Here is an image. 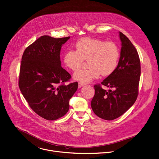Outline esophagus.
<instances>
[{
	"mask_svg": "<svg viewBox=\"0 0 159 159\" xmlns=\"http://www.w3.org/2000/svg\"><path fill=\"white\" fill-rule=\"evenodd\" d=\"M85 83H83V82H79V88H81L82 87V86L85 85Z\"/></svg>",
	"mask_w": 159,
	"mask_h": 159,
	"instance_id": "1",
	"label": "esophagus"
}]
</instances>
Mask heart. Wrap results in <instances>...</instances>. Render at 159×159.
<instances>
[{
    "label": "heart",
    "instance_id": "1",
    "mask_svg": "<svg viewBox=\"0 0 159 159\" xmlns=\"http://www.w3.org/2000/svg\"><path fill=\"white\" fill-rule=\"evenodd\" d=\"M76 51L69 49L63 56L66 67L72 71L79 69L84 60H88L87 69H80L74 74L75 80L81 82H89L97 79L100 74L103 77L111 75L117 69L120 51L113 42L85 37L75 44Z\"/></svg>",
    "mask_w": 159,
    "mask_h": 159
}]
</instances>
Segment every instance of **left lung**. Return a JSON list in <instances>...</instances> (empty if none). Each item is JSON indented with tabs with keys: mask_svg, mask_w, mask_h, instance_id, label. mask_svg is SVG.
I'll return each mask as SVG.
<instances>
[{
	"mask_svg": "<svg viewBox=\"0 0 159 159\" xmlns=\"http://www.w3.org/2000/svg\"><path fill=\"white\" fill-rule=\"evenodd\" d=\"M119 35L122 48L117 68L102 83L94 85L95 94L91 103L97 116L107 120L123 115L135 103L139 93L141 65L138 53L124 34L119 32ZM102 84L111 89L103 90Z\"/></svg>",
	"mask_w": 159,
	"mask_h": 159,
	"instance_id": "8db88e82",
	"label": "left lung"
}]
</instances>
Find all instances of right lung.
<instances>
[{
  "instance_id": "add662e5",
  "label": "right lung",
  "mask_w": 159,
  "mask_h": 159,
  "mask_svg": "<svg viewBox=\"0 0 159 159\" xmlns=\"http://www.w3.org/2000/svg\"><path fill=\"white\" fill-rule=\"evenodd\" d=\"M69 39L41 36L22 56L20 89L32 110L48 120L64 116L78 88L77 82L65 84L71 77L61 66V48Z\"/></svg>"
}]
</instances>
